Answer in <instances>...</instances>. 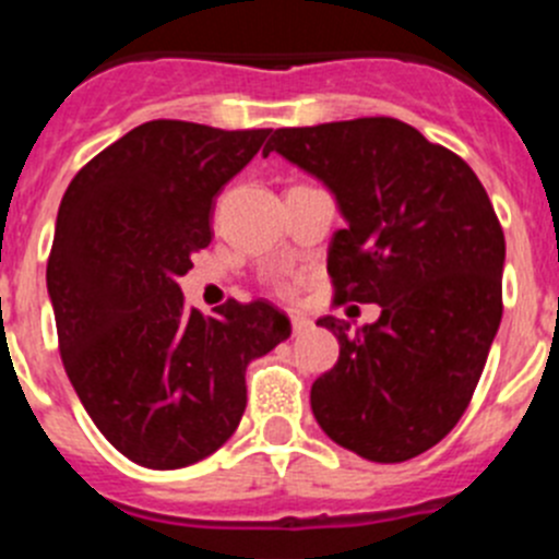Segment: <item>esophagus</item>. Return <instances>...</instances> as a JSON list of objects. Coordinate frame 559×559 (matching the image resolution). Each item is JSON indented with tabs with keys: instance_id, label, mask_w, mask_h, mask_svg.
Listing matches in <instances>:
<instances>
[{
	"instance_id": "obj_1",
	"label": "esophagus",
	"mask_w": 559,
	"mask_h": 559,
	"mask_svg": "<svg viewBox=\"0 0 559 559\" xmlns=\"http://www.w3.org/2000/svg\"><path fill=\"white\" fill-rule=\"evenodd\" d=\"M289 320H292V333H304V331H309L311 328V320L309 317H304V314H289Z\"/></svg>"
}]
</instances>
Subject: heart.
<instances>
[{
    "label": "heart",
    "instance_id": "1",
    "mask_svg": "<svg viewBox=\"0 0 559 559\" xmlns=\"http://www.w3.org/2000/svg\"><path fill=\"white\" fill-rule=\"evenodd\" d=\"M273 284H275V289L281 292V295H286V292L292 289V281H289V278H284V275H278V278H275Z\"/></svg>",
    "mask_w": 559,
    "mask_h": 559
}]
</instances>
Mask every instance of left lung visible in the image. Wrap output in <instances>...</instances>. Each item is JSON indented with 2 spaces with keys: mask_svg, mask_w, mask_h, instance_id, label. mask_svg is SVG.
<instances>
[{
  "mask_svg": "<svg viewBox=\"0 0 559 559\" xmlns=\"http://www.w3.org/2000/svg\"><path fill=\"white\" fill-rule=\"evenodd\" d=\"M270 151L336 198L338 304L380 306L356 331L317 320L338 338V361L311 385L317 425L367 461H411L468 408L502 322L504 234L488 192L461 156L397 118L275 129Z\"/></svg>",
  "mask_w": 559,
  "mask_h": 559,
  "instance_id": "1",
  "label": "left lung"
}]
</instances>
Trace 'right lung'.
Instances as JSON below:
<instances>
[{
    "label": "right lung",
    "instance_id": "right-lung-1",
    "mask_svg": "<svg viewBox=\"0 0 559 559\" xmlns=\"http://www.w3.org/2000/svg\"><path fill=\"white\" fill-rule=\"evenodd\" d=\"M270 129L148 121L93 156L60 201L46 286L68 380L115 450L181 468L221 450L245 369L289 338L267 300L187 309L179 278L212 242L215 198Z\"/></svg>",
    "mask_w": 559,
    "mask_h": 559
}]
</instances>
